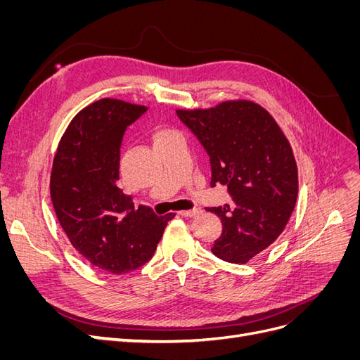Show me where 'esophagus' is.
<instances>
[{"label":"esophagus","instance_id":"34e87169","mask_svg":"<svg viewBox=\"0 0 360 360\" xmlns=\"http://www.w3.org/2000/svg\"><path fill=\"white\" fill-rule=\"evenodd\" d=\"M200 213H201V209H191V210H183V212H180V214L184 216V217H192V216H197V214H200Z\"/></svg>","mask_w":360,"mask_h":360}]
</instances>
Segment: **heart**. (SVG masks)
<instances>
[{
	"mask_svg": "<svg viewBox=\"0 0 360 360\" xmlns=\"http://www.w3.org/2000/svg\"><path fill=\"white\" fill-rule=\"evenodd\" d=\"M172 134H176V132H174V130H171V129L160 127V129H158L156 132H155V135H153V141L156 143V141L163 139V138H167V136H171Z\"/></svg>",
	"mask_w": 360,
	"mask_h": 360,
	"instance_id": "b5f03b06",
	"label": "heart"
}]
</instances>
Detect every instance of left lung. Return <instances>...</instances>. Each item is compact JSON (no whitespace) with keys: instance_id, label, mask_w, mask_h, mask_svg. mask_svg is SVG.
Instances as JSON below:
<instances>
[{"instance_id":"obj_1","label":"left lung","mask_w":360,"mask_h":360,"mask_svg":"<svg viewBox=\"0 0 360 360\" xmlns=\"http://www.w3.org/2000/svg\"><path fill=\"white\" fill-rule=\"evenodd\" d=\"M210 158L212 186L226 184L233 202L207 209L221 217L212 252L228 263H248L274 243L297 200V165L275 118L250 101L210 110H177Z\"/></svg>"}]
</instances>
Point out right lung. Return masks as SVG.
Listing matches in <instances>:
<instances>
[{
    "label": "right lung",
    "instance_id": "right-lung-1",
    "mask_svg": "<svg viewBox=\"0 0 360 360\" xmlns=\"http://www.w3.org/2000/svg\"><path fill=\"white\" fill-rule=\"evenodd\" d=\"M148 110L101 99L75 115L61 136L51 174V200L70 243L96 269L122 275L153 257L167 224L118 188L120 147L127 126Z\"/></svg>",
    "mask_w": 360,
    "mask_h": 360
}]
</instances>
